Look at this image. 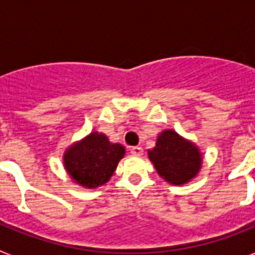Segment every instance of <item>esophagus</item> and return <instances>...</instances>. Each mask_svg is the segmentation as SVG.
<instances>
[{"label":"esophagus","instance_id":"1","mask_svg":"<svg viewBox=\"0 0 255 255\" xmlns=\"http://www.w3.org/2000/svg\"><path fill=\"white\" fill-rule=\"evenodd\" d=\"M131 154L135 156H140L143 155V148L139 146H135V147H131Z\"/></svg>","mask_w":255,"mask_h":255}]
</instances>
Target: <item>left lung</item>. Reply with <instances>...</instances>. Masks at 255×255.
Wrapping results in <instances>:
<instances>
[{
  "instance_id": "obj_1",
  "label": "left lung",
  "mask_w": 255,
  "mask_h": 255,
  "mask_svg": "<svg viewBox=\"0 0 255 255\" xmlns=\"http://www.w3.org/2000/svg\"><path fill=\"white\" fill-rule=\"evenodd\" d=\"M148 158L155 166L158 174L173 185L189 182L203 165L199 147L173 129H166L158 135L155 147L148 150Z\"/></svg>"
}]
</instances>
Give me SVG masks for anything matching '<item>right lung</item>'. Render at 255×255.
Segmentation results:
<instances>
[{"instance_id":"add662e5","label":"right lung","mask_w":255,"mask_h":255,"mask_svg":"<svg viewBox=\"0 0 255 255\" xmlns=\"http://www.w3.org/2000/svg\"><path fill=\"white\" fill-rule=\"evenodd\" d=\"M124 154L122 144L111 143L104 133L92 132L66 150L63 165L78 185L97 188L108 182Z\"/></svg>"}]
</instances>
